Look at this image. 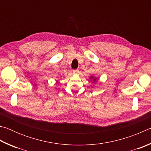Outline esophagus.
Masks as SVG:
<instances>
[{
	"mask_svg": "<svg viewBox=\"0 0 151 151\" xmlns=\"http://www.w3.org/2000/svg\"><path fill=\"white\" fill-rule=\"evenodd\" d=\"M78 69H76V70H73V73L74 74H78Z\"/></svg>",
	"mask_w": 151,
	"mask_h": 151,
	"instance_id": "obj_1",
	"label": "esophagus"
}]
</instances>
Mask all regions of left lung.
I'll use <instances>...</instances> for the list:
<instances>
[{"label": "left lung", "instance_id": "obj_1", "mask_svg": "<svg viewBox=\"0 0 151 151\" xmlns=\"http://www.w3.org/2000/svg\"><path fill=\"white\" fill-rule=\"evenodd\" d=\"M90 78L91 79H92V80H93L94 82H96V80H97V78H96V77H94V76H91V77H90Z\"/></svg>", "mask_w": 151, "mask_h": 151}]
</instances>
